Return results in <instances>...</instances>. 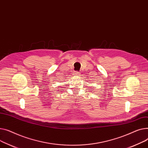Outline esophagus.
<instances>
[{"instance_id":"esophagus-1","label":"esophagus","mask_w":148,"mask_h":148,"mask_svg":"<svg viewBox=\"0 0 148 148\" xmlns=\"http://www.w3.org/2000/svg\"><path fill=\"white\" fill-rule=\"evenodd\" d=\"M80 75H81V73L79 72H74V75L76 76H79Z\"/></svg>"}]
</instances>
